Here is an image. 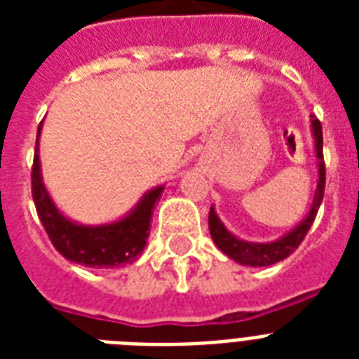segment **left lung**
<instances>
[{"label":"left lung","instance_id":"1","mask_svg":"<svg viewBox=\"0 0 359 359\" xmlns=\"http://www.w3.org/2000/svg\"><path fill=\"white\" fill-rule=\"evenodd\" d=\"M311 134L313 140H315V154H317L318 168L317 190H315V197H313L309 214L302 219L300 224L296 225L294 229L289 231L287 235L273 240V242H248V240H242L233 235L225 227L224 222L218 218V214L214 210V205L210 207L208 229H210V236H212L214 244L218 245L219 250L224 251L229 259H233V261L242 264V266H270V264H276V262L287 259L302 244V240L306 238L307 231H309V227L315 222V216H317L318 207H320L324 197V184H326V168H324L323 158V126H320V121L315 119V117L311 119Z\"/></svg>","mask_w":359,"mask_h":359}]
</instances>
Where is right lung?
<instances>
[{"label": "right lung", "mask_w": 359, "mask_h": 359, "mask_svg": "<svg viewBox=\"0 0 359 359\" xmlns=\"http://www.w3.org/2000/svg\"><path fill=\"white\" fill-rule=\"evenodd\" d=\"M42 124L36 130L35 160L31 171V191L35 201L36 214L42 227L55 245V250L72 262L91 268L124 266L145 250L149 238V225L156 201L163 191V186H156L143 194L137 205L121 219L102 225H83L67 218L48 194L41 173L39 156V137Z\"/></svg>", "instance_id": "1"}]
</instances>
